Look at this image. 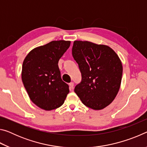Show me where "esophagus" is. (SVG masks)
I'll list each match as a JSON object with an SVG mask.
<instances>
[{"mask_svg":"<svg viewBox=\"0 0 147 147\" xmlns=\"http://www.w3.org/2000/svg\"><path fill=\"white\" fill-rule=\"evenodd\" d=\"M69 88H70V89H73L74 88V83L73 82L69 83Z\"/></svg>","mask_w":147,"mask_h":147,"instance_id":"34e87169","label":"esophagus"}]
</instances>
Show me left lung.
I'll use <instances>...</instances> for the list:
<instances>
[{"mask_svg":"<svg viewBox=\"0 0 147 147\" xmlns=\"http://www.w3.org/2000/svg\"><path fill=\"white\" fill-rule=\"evenodd\" d=\"M72 53L82 77L74 92L87 107L105 108L121 87L123 65L119 56L108 45L88 41H74Z\"/></svg>","mask_w":147,"mask_h":147,"instance_id":"8db88e82","label":"left lung"}]
</instances>
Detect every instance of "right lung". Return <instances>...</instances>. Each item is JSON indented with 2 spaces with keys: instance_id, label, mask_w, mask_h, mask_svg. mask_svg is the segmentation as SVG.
Segmentation results:
<instances>
[{
  "instance_id": "right-lung-1",
  "label": "right lung",
  "mask_w": 147,
  "mask_h": 147,
  "mask_svg": "<svg viewBox=\"0 0 147 147\" xmlns=\"http://www.w3.org/2000/svg\"><path fill=\"white\" fill-rule=\"evenodd\" d=\"M70 45V41H51L32 49L24 59L22 81L32 102L41 109L50 111L59 108L69 93L58 63Z\"/></svg>"
}]
</instances>
